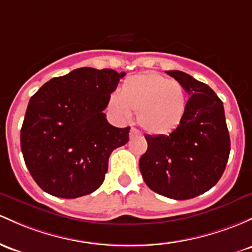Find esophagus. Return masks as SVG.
I'll use <instances>...</instances> for the list:
<instances>
[{
    "mask_svg": "<svg viewBox=\"0 0 252 252\" xmlns=\"http://www.w3.org/2000/svg\"><path fill=\"white\" fill-rule=\"evenodd\" d=\"M129 135H130V137H134V136H137V135H141V132L137 130L136 128H131L130 132H129Z\"/></svg>",
    "mask_w": 252,
    "mask_h": 252,
    "instance_id": "1",
    "label": "esophagus"
}]
</instances>
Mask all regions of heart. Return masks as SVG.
<instances>
[{"label":"heart","mask_w":252,"mask_h":252,"mask_svg":"<svg viewBox=\"0 0 252 252\" xmlns=\"http://www.w3.org/2000/svg\"><path fill=\"white\" fill-rule=\"evenodd\" d=\"M109 106L122 120H129L131 111L137 112V121L146 131L166 135L183 121L187 94L181 82L147 71L128 77L118 95L110 96Z\"/></svg>","instance_id":"obj_1"}]
</instances>
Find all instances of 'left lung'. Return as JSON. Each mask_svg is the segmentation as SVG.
Masks as SVG:
<instances>
[{"label": "left lung", "instance_id": "8db88e82", "mask_svg": "<svg viewBox=\"0 0 252 252\" xmlns=\"http://www.w3.org/2000/svg\"><path fill=\"white\" fill-rule=\"evenodd\" d=\"M189 94L185 115L168 135H146L140 158L143 181L153 191L189 200L212 189L227 164L229 134L222 101L211 87L179 70L166 71Z\"/></svg>", "mask_w": 252, "mask_h": 252}]
</instances>
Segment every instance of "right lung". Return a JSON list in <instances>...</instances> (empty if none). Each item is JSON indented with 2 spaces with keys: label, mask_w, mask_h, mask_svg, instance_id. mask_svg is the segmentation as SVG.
I'll list each match as a JSON object with an SVG mask.
<instances>
[{
  "label": "right lung",
  "mask_w": 252,
  "mask_h": 252,
  "mask_svg": "<svg viewBox=\"0 0 252 252\" xmlns=\"http://www.w3.org/2000/svg\"><path fill=\"white\" fill-rule=\"evenodd\" d=\"M126 74L79 68L54 77L30 99L20 132L25 164L41 189L76 198L105 179L113 149L129 141L130 128H116L103 112Z\"/></svg>",
  "instance_id": "obj_1"
}]
</instances>
